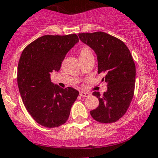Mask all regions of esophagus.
Listing matches in <instances>:
<instances>
[{
    "label": "esophagus",
    "instance_id": "obj_1",
    "mask_svg": "<svg viewBox=\"0 0 158 158\" xmlns=\"http://www.w3.org/2000/svg\"><path fill=\"white\" fill-rule=\"evenodd\" d=\"M79 95H80L81 96H83V97H88V96L90 95V93H87V92H85V91H80L79 92Z\"/></svg>",
    "mask_w": 158,
    "mask_h": 158
}]
</instances>
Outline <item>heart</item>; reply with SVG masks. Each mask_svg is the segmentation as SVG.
Returning a JSON list of instances; mask_svg holds the SVG:
<instances>
[{
	"mask_svg": "<svg viewBox=\"0 0 158 158\" xmlns=\"http://www.w3.org/2000/svg\"><path fill=\"white\" fill-rule=\"evenodd\" d=\"M93 54L91 52V50L89 49V48L88 47H83V48H81L80 50V56H88V55Z\"/></svg>",
	"mask_w": 158,
	"mask_h": 158,
	"instance_id": "b5f03b06",
	"label": "heart"
}]
</instances>
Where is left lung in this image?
Returning a JSON list of instances; mask_svg holds the SVG:
<instances>
[{
    "mask_svg": "<svg viewBox=\"0 0 158 158\" xmlns=\"http://www.w3.org/2000/svg\"><path fill=\"white\" fill-rule=\"evenodd\" d=\"M79 37L96 52L98 73L105 74L102 81L107 83L102 95L93 92L99 104L90 114L99 123H114L126 113L134 94L136 67L131 52L121 40L105 32L79 33Z\"/></svg>",
    "mask_w": 158,
    "mask_h": 158,
    "instance_id": "8db88e82",
    "label": "left lung"
}]
</instances>
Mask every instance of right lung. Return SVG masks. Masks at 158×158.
Returning a JSON list of instances; mask_svg holds the SVG:
<instances>
[{
    "label": "right lung",
    "instance_id": "add662e5",
    "mask_svg": "<svg viewBox=\"0 0 158 158\" xmlns=\"http://www.w3.org/2000/svg\"><path fill=\"white\" fill-rule=\"evenodd\" d=\"M78 42L76 34L44 35L26 46L20 57L17 79L23 103L34 120L45 127L64 124L79 96L75 89H62L50 79V73L60 69L65 55Z\"/></svg>",
    "mask_w": 158,
    "mask_h": 158
}]
</instances>
